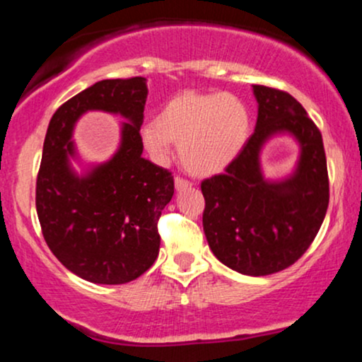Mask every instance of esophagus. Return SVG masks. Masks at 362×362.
Listing matches in <instances>:
<instances>
[{
    "mask_svg": "<svg viewBox=\"0 0 362 362\" xmlns=\"http://www.w3.org/2000/svg\"><path fill=\"white\" fill-rule=\"evenodd\" d=\"M189 187H192V182L187 180V178L177 175L175 177V189L177 190H184V189H189Z\"/></svg>",
    "mask_w": 362,
    "mask_h": 362,
    "instance_id": "34e87169",
    "label": "esophagus"
}]
</instances>
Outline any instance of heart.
<instances>
[{
    "mask_svg": "<svg viewBox=\"0 0 362 362\" xmlns=\"http://www.w3.org/2000/svg\"><path fill=\"white\" fill-rule=\"evenodd\" d=\"M250 132V115L240 98L228 93H184L161 107L141 127L149 156L165 163L178 143L182 165L197 175L221 172L238 156Z\"/></svg>",
    "mask_w": 362,
    "mask_h": 362,
    "instance_id": "heart-1",
    "label": "heart"
}]
</instances>
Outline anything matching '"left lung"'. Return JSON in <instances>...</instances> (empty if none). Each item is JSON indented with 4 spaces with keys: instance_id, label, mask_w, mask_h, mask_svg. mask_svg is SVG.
Instances as JSON below:
<instances>
[{
    "instance_id": "1",
    "label": "left lung",
    "mask_w": 362,
    "mask_h": 362,
    "mask_svg": "<svg viewBox=\"0 0 362 362\" xmlns=\"http://www.w3.org/2000/svg\"><path fill=\"white\" fill-rule=\"evenodd\" d=\"M259 102L255 132L224 173L202 180V226L211 250L247 276H269L293 265L313 243L328 207L327 156L320 129L288 91L253 86ZM288 130L300 141L297 173L284 182L263 180V141Z\"/></svg>"
}]
</instances>
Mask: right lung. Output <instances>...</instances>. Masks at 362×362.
<instances>
[{"label": "right lung", "instance_id": "obj_1", "mask_svg": "<svg viewBox=\"0 0 362 362\" xmlns=\"http://www.w3.org/2000/svg\"><path fill=\"white\" fill-rule=\"evenodd\" d=\"M144 78L102 80L54 112L44 139L35 207L47 247L81 279L126 284L155 264L158 221L173 195V175L143 158L139 129L146 105ZM86 110H105L132 120L110 162L86 177L69 170L72 126Z\"/></svg>", "mask_w": 362, "mask_h": 362}]
</instances>
